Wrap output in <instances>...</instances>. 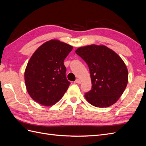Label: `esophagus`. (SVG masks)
I'll return each mask as SVG.
<instances>
[{"label":"esophagus","mask_w":146,"mask_h":146,"mask_svg":"<svg viewBox=\"0 0 146 146\" xmlns=\"http://www.w3.org/2000/svg\"><path fill=\"white\" fill-rule=\"evenodd\" d=\"M75 82L77 83L80 84V83H81V80H79V79H76V80L75 81Z\"/></svg>","instance_id":"1"}]
</instances>
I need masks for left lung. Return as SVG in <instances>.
I'll return each instance as SVG.
<instances>
[{
  "label": "left lung",
  "mask_w": 146,
  "mask_h": 146,
  "mask_svg": "<svg viewBox=\"0 0 146 146\" xmlns=\"http://www.w3.org/2000/svg\"><path fill=\"white\" fill-rule=\"evenodd\" d=\"M76 54L90 69L91 90L84 95L91 105L107 108L115 104L127 85L129 74L122 59L104 45H88L78 48Z\"/></svg>",
  "instance_id": "obj_1"
}]
</instances>
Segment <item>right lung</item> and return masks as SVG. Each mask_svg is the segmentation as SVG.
<instances>
[{"label": "right lung", "instance_id": "1", "mask_svg": "<svg viewBox=\"0 0 146 146\" xmlns=\"http://www.w3.org/2000/svg\"><path fill=\"white\" fill-rule=\"evenodd\" d=\"M72 48L68 44L52 39L33 53L24 72L26 88L33 100L48 107L62 98L70 84L66 77L64 60Z\"/></svg>", "mask_w": 146, "mask_h": 146}]
</instances>
